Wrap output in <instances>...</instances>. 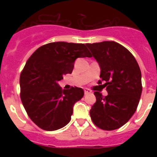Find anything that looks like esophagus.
<instances>
[{
	"mask_svg": "<svg viewBox=\"0 0 157 157\" xmlns=\"http://www.w3.org/2000/svg\"><path fill=\"white\" fill-rule=\"evenodd\" d=\"M84 92H85V94H90L91 92L90 90H89V89L86 88V89H84Z\"/></svg>",
	"mask_w": 157,
	"mask_h": 157,
	"instance_id": "obj_1",
	"label": "esophagus"
}]
</instances>
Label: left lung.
I'll use <instances>...</instances> for the list:
<instances>
[{"label":"left lung","instance_id":"obj_1","mask_svg":"<svg viewBox=\"0 0 157 157\" xmlns=\"http://www.w3.org/2000/svg\"><path fill=\"white\" fill-rule=\"evenodd\" d=\"M100 67L98 83L104 81L107 96L95 91L96 103L90 114L96 126L114 130L123 126L132 117L142 94V75L133 54L115 41L87 44Z\"/></svg>","mask_w":157,"mask_h":157}]
</instances>
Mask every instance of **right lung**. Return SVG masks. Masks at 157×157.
<instances>
[{"mask_svg": "<svg viewBox=\"0 0 157 157\" xmlns=\"http://www.w3.org/2000/svg\"><path fill=\"white\" fill-rule=\"evenodd\" d=\"M92 57L84 44L52 42L38 48L21 72L20 98L30 119L40 129L53 131L71 121L75 103L82 98L78 87L63 90L59 81L72 72L77 58Z\"/></svg>", "mask_w": 157, "mask_h": 157, "instance_id": "add662e5", "label": "right lung"}]
</instances>
